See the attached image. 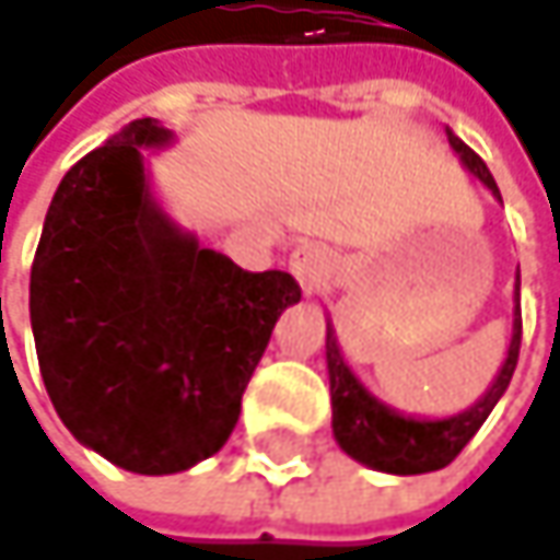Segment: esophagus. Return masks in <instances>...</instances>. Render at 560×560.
<instances>
[{
  "instance_id": "1",
  "label": "esophagus",
  "mask_w": 560,
  "mask_h": 560,
  "mask_svg": "<svg viewBox=\"0 0 560 560\" xmlns=\"http://www.w3.org/2000/svg\"><path fill=\"white\" fill-rule=\"evenodd\" d=\"M291 276L298 279L301 284V291L304 294H314V291H320L332 276V259L330 253L324 249V246H317V243H304V246H298L294 253H291Z\"/></svg>"
}]
</instances>
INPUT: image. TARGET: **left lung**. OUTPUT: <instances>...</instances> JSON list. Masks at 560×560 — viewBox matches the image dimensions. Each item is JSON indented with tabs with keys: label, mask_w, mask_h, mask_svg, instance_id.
<instances>
[{
	"label": "left lung",
	"mask_w": 560,
	"mask_h": 560,
	"mask_svg": "<svg viewBox=\"0 0 560 560\" xmlns=\"http://www.w3.org/2000/svg\"><path fill=\"white\" fill-rule=\"evenodd\" d=\"M445 133H448V143L458 153V160L468 166V173H475L500 198V188H497V182H493L481 156L448 128H445ZM520 342H523V311H520V276H516L513 336H510L503 369L497 372L487 394L475 407H468L455 417L417 420V417H404V413L384 407L375 394H369V387L359 382L352 375V369L346 365V359L336 346V332L327 324L332 435H336L339 448L346 455H352L355 462H362L375 471H387V475H427V471H439V468L452 465L458 458V452L471 442V435L481 430L483 420L490 417V410L503 397V390L510 387V378L516 372V359H520Z\"/></svg>",
	"instance_id": "8db88e82"
}]
</instances>
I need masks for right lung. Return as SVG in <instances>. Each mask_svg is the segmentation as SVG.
I'll return each instance as SVG.
<instances>
[{"label": "right lung", "mask_w": 560, "mask_h": 560, "mask_svg": "<svg viewBox=\"0 0 560 560\" xmlns=\"http://www.w3.org/2000/svg\"><path fill=\"white\" fill-rule=\"evenodd\" d=\"M130 121L63 176L31 266V330L57 417L133 475L214 455L240 420L276 320L301 301L288 272H246L156 205Z\"/></svg>", "instance_id": "obj_1"}]
</instances>
